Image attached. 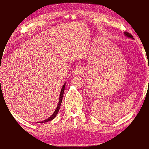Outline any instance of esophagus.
<instances>
[{
    "label": "esophagus",
    "mask_w": 149,
    "mask_h": 149,
    "mask_svg": "<svg viewBox=\"0 0 149 149\" xmlns=\"http://www.w3.org/2000/svg\"><path fill=\"white\" fill-rule=\"evenodd\" d=\"M75 73H76V74H80V73H81L80 69H79V68H77V69L76 70V71H75Z\"/></svg>",
    "instance_id": "obj_1"
}]
</instances>
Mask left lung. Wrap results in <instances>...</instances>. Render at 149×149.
I'll return each mask as SVG.
<instances>
[{"instance_id":"1","label":"left lung","mask_w":149,"mask_h":149,"mask_svg":"<svg viewBox=\"0 0 149 149\" xmlns=\"http://www.w3.org/2000/svg\"><path fill=\"white\" fill-rule=\"evenodd\" d=\"M125 35L127 37H130V38H133V36H132V34H130V33H128V32H125Z\"/></svg>"}]
</instances>
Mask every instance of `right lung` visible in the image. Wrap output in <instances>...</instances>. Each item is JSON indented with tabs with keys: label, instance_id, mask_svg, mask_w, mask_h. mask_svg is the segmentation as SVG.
<instances>
[{
	"label": "right lung",
	"instance_id": "add662e5",
	"mask_svg": "<svg viewBox=\"0 0 149 149\" xmlns=\"http://www.w3.org/2000/svg\"><path fill=\"white\" fill-rule=\"evenodd\" d=\"M1 81V80H0ZM64 89H65V84L64 85H63V87L62 88V90H61V92H60V99H59V101H58V106L56 107V110L54 111V112L53 113V114H52L51 116H50V118H48V119L45 120L44 121H41V122H39L37 123H45V122H49V121H51L52 120H53L54 118L56 116V115L58 113V111H59V109L60 108V105H61V103H62V97H63V95H64Z\"/></svg>",
	"mask_w": 149,
	"mask_h": 149
}]
</instances>
